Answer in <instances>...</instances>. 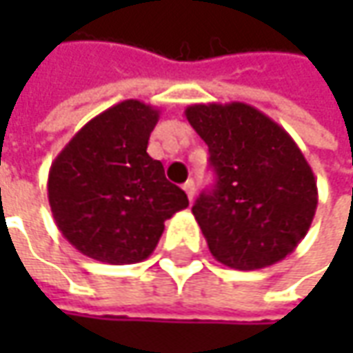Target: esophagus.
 <instances>
[{
    "instance_id": "34e87169",
    "label": "esophagus",
    "mask_w": 353,
    "mask_h": 353,
    "mask_svg": "<svg viewBox=\"0 0 353 353\" xmlns=\"http://www.w3.org/2000/svg\"><path fill=\"white\" fill-rule=\"evenodd\" d=\"M183 188L184 192H186V196H188V200H192V198H194V190H196V188H194V181L188 179V181L183 184Z\"/></svg>"
}]
</instances>
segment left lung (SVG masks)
Listing matches in <instances>:
<instances>
[{"label":"left lung","instance_id":"obj_1","mask_svg":"<svg viewBox=\"0 0 353 353\" xmlns=\"http://www.w3.org/2000/svg\"><path fill=\"white\" fill-rule=\"evenodd\" d=\"M188 123L210 151L216 184L192 214L216 261L239 271L285 259L312 224L319 188L292 137L250 103H194Z\"/></svg>","mask_w":353,"mask_h":353}]
</instances>
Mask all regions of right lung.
Segmentation results:
<instances>
[{"label":"right lung","instance_id":"obj_1","mask_svg":"<svg viewBox=\"0 0 353 353\" xmlns=\"http://www.w3.org/2000/svg\"><path fill=\"white\" fill-rule=\"evenodd\" d=\"M159 114L139 100L116 103L90 119L50 165L52 218L62 236L96 261L147 259L165 220L188 206L184 190L147 153Z\"/></svg>","mask_w":353,"mask_h":353}]
</instances>
